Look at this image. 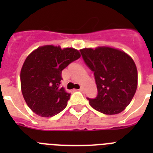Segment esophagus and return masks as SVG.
I'll return each mask as SVG.
<instances>
[{
    "label": "esophagus",
    "instance_id": "esophagus-1",
    "mask_svg": "<svg viewBox=\"0 0 153 153\" xmlns=\"http://www.w3.org/2000/svg\"><path fill=\"white\" fill-rule=\"evenodd\" d=\"M83 89H83V87H81L80 89H79V91H83Z\"/></svg>",
    "mask_w": 153,
    "mask_h": 153
}]
</instances>
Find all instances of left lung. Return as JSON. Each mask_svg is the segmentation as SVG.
<instances>
[{
    "instance_id": "obj_1",
    "label": "left lung",
    "mask_w": 153,
    "mask_h": 153,
    "mask_svg": "<svg viewBox=\"0 0 153 153\" xmlns=\"http://www.w3.org/2000/svg\"><path fill=\"white\" fill-rule=\"evenodd\" d=\"M82 59L94 72L97 96L87 98L95 110L115 115L128 106L137 86V71L133 59L126 53L110 47L82 48Z\"/></svg>"
}]
</instances>
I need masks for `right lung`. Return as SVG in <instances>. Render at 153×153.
Here are the masks:
<instances>
[{
	"instance_id": "1",
	"label": "right lung",
	"mask_w": 153,
	"mask_h": 153,
	"mask_svg": "<svg viewBox=\"0 0 153 153\" xmlns=\"http://www.w3.org/2000/svg\"><path fill=\"white\" fill-rule=\"evenodd\" d=\"M81 56L77 49L44 45L25 59L20 72L21 89L30 108L42 117H52L63 111L71 94L60 87L61 73Z\"/></svg>"
}]
</instances>
